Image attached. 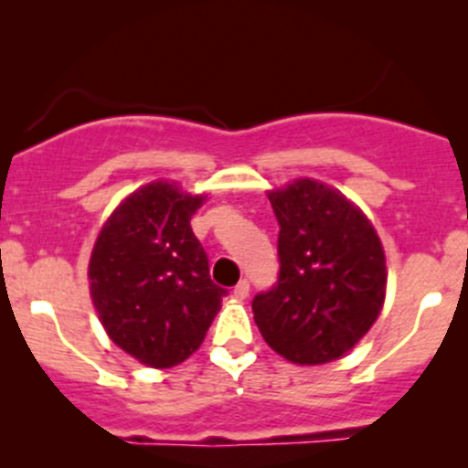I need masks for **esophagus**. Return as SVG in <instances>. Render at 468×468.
<instances>
[{"label": "esophagus", "instance_id": "esophagus-1", "mask_svg": "<svg viewBox=\"0 0 468 468\" xmlns=\"http://www.w3.org/2000/svg\"><path fill=\"white\" fill-rule=\"evenodd\" d=\"M249 291H250L249 280H239L233 292H235V297H238V300H246V297H249Z\"/></svg>", "mask_w": 468, "mask_h": 468}]
</instances>
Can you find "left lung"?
Segmentation results:
<instances>
[{"label":"left lung","mask_w":468,"mask_h":468,"mask_svg":"<svg viewBox=\"0 0 468 468\" xmlns=\"http://www.w3.org/2000/svg\"><path fill=\"white\" fill-rule=\"evenodd\" d=\"M269 199L280 224V273L273 289L253 297L255 324L291 362H333L382 311V242L367 215L326 184L297 179Z\"/></svg>","instance_id":"1"}]
</instances>
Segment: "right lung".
Wrapping results in <instances>:
<instances>
[{
	"label": "right lung",
	"mask_w": 468,
	"mask_h": 468,
	"mask_svg": "<svg viewBox=\"0 0 468 468\" xmlns=\"http://www.w3.org/2000/svg\"><path fill=\"white\" fill-rule=\"evenodd\" d=\"M207 195L153 182L128 195L92 246L90 295L122 351L153 368L193 356L222 306L226 289L208 273L191 218Z\"/></svg>",
	"instance_id": "obj_1"
}]
</instances>
